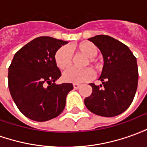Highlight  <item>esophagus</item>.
<instances>
[{"label": "esophagus", "mask_w": 147, "mask_h": 147, "mask_svg": "<svg viewBox=\"0 0 147 147\" xmlns=\"http://www.w3.org/2000/svg\"><path fill=\"white\" fill-rule=\"evenodd\" d=\"M80 86V84H79V83H74L73 84V87L75 88V89H79Z\"/></svg>", "instance_id": "34e87169"}]
</instances>
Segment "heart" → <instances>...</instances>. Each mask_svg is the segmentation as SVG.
Listing matches in <instances>:
<instances>
[{"label": "heart", "instance_id": "heart-1", "mask_svg": "<svg viewBox=\"0 0 147 147\" xmlns=\"http://www.w3.org/2000/svg\"><path fill=\"white\" fill-rule=\"evenodd\" d=\"M78 51L88 57L85 65L92 64L97 70H100L102 65L97 61L94 57L98 54V48L92 42H82L77 45ZM55 63L60 69H64L69 67L72 62V52L68 46H61L56 52L54 56ZM94 73L90 67H85L83 69H77L75 67H70L63 72V80L67 83H80L91 80Z\"/></svg>", "mask_w": 147, "mask_h": 147}]
</instances>
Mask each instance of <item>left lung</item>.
I'll return each instance as SVG.
<instances>
[{"label":"left lung","mask_w":147,"mask_h":147,"mask_svg":"<svg viewBox=\"0 0 147 147\" xmlns=\"http://www.w3.org/2000/svg\"><path fill=\"white\" fill-rule=\"evenodd\" d=\"M89 40L102 52L104 66L99 78L102 84H90L92 94L84 103L93 113L115 117L129 107L136 94L139 78L136 57L126 45L108 35H96Z\"/></svg>","instance_id":"8db88e82"}]
</instances>
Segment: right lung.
<instances>
[{
    "label": "right lung",
    "instance_id": "1",
    "mask_svg": "<svg viewBox=\"0 0 147 147\" xmlns=\"http://www.w3.org/2000/svg\"><path fill=\"white\" fill-rule=\"evenodd\" d=\"M67 42L48 36L36 38L16 53L8 67V88L25 117L43 122L63 112L71 83L55 84L61 76L56 52Z\"/></svg>",
    "mask_w": 147,
    "mask_h": 147
}]
</instances>
